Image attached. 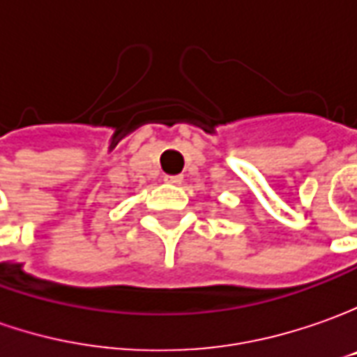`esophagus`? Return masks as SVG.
Returning <instances> with one entry per match:
<instances>
[{
  "label": "esophagus",
  "mask_w": 357,
  "mask_h": 357,
  "mask_svg": "<svg viewBox=\"0 0 357 357\" xmlns=\"http://www.w3.org/2000/svg\"><path fill=\"white\" fill-rule=\"evenodd\" d=\"M166 181L167 183H174V185H178V183H181V181H183V178H181V176H166Z\"/></svg>",
  "instance_id": "esophagus-1"
}]
</instances>
